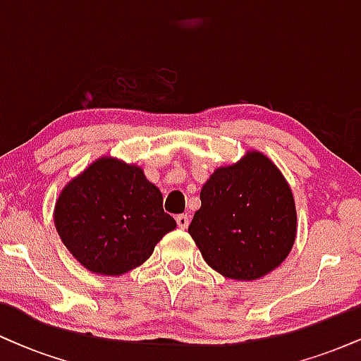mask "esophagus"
Returning a JSON list of instances; mask_svg holds the SVG:
<instances>
[{
	"mask_svg": "<svg viewBox=\"0 0 361 361\" xmlns=\"http://www.w3.org/2000/svg\"><path fill=\"white\" fill-rule=\"evenodd\" d=\"M176 224H178V227H180V229H186V227H188V224H190V219H188V215L186 214H180L176 217Z\"/></svg>",
	"mask_w": 361,
	"mask_h": 361,
	"instance_id": "34e87169",
	"label": "esophagus"
}]
</instances>
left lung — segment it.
Segmentation results:
<instances>
[{
    "label": "left lung",
    "mask_w": 361,
    "mask_h": 361,
    "mask_svg": "<svg viewBox=\"0 0 361 361\" xmlns=\"http://www.w3.org/2000/svg\"><path fill=\"white\" fill-rule=\"evenodd\" d=\"M202 207L188 233L214 270L234 280H256L275 270L295 241L292 190L261 152L215 169L200 192Z\"/></svg>",
    "instance_id": "1"
}]
</instances>
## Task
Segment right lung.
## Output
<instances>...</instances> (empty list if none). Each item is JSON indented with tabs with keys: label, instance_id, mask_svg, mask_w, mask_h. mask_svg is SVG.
I'll return each mask as SVG.
<instances>
[{
	"label": "right lung",
	"instance_id": "obj_1",
	"mask_svg": "<svg viewBox=\"0 0 361 361\" xmlns=\"http://www.w3.org/2000/svg\"><path fill=\"white\" fill-rule=\"evenodd\" d=\"M57 233L85 268L122 275L142 264L176 227L142 169L102 157L74 178L54 210Z\"/></svg>",
	"mask_w": 361,
	"mask_h": 361
}]
</instances>
